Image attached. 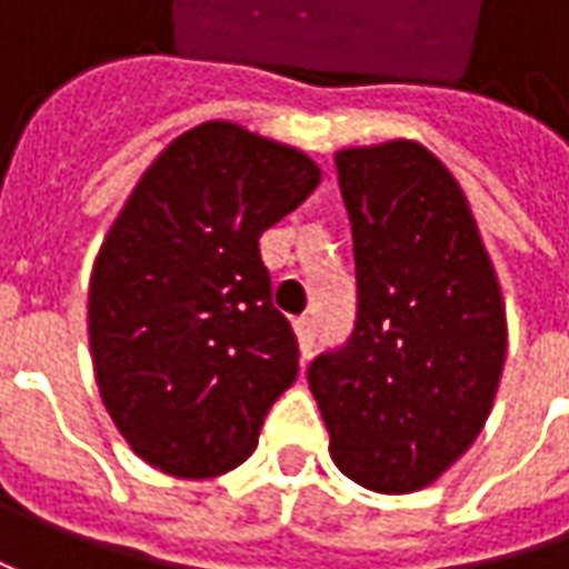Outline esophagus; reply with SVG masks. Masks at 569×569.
Returning <instances> with one entry per match:
<instances>
[{
    "instance_id": "obj_1",
    "label": "esophagus",
    "mask_w": 569,
    "mask_h": 569,
    "mask_svg": "<svg viewBox=\"0 0 569 569\" xmlns=\"http://www.w3.org/2000/svg\"><path fill=\"white\" fill-rule=\"evenodd\" d=\"M295 332H297V345H300V355H303V361L310 358V351H313V341H317V322L313 317H297L295 319Z\"/></svg>"
}]
</instances>
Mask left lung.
Instances as JSON below:
<instances>
[{
  "label": "left lung",
  "mask_w": 569,
  "mask_h": 569,
  "mask_svg": "<svg viewBox=\"0 0 569 569\" xmlns=\"http://www.w3.org/2000/svg\"><path fill=\"white\" fill-rule=\"evenodd\" d=\"M355 233L358 326L307 380L329 452L377 493L433 485L475 443L507 361V307L469 199L421 142L336 154Z\"/></svg>",
  "instance_id": "obj_1"
}]
</instances>
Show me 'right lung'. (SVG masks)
I'll list each match as a JSON object with an SVG mask.
<instances>
[{"label": "right lung", "instance_id": "add662e5", "mask_svg": "<svg viewBox=\"0 0 569 569\" xmlns=\"http://www.w3.org/2000/svg\"><path fill=\"white\" fill-rule=\"evenodd\" d=\"M319 177L295 144L202 122L151 161L107 230L88 288L94 380L151 469H237L297 380V339L272 307L259 237Z\"/></svg>", "mask_w": 569, "mask_h": 569}]
</instances>
